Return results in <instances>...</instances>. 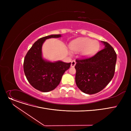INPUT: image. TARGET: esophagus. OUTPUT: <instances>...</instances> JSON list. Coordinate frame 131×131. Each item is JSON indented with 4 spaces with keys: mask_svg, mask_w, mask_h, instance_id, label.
Segmentation results:
<instances>
[{
    "mask_svg": "<svg viewBox=\"0 0 131 131\" xmlns=\"http://www.w3.org/2000/svg\"><path fill=\"white\" fill-rule=\"evenodd\" d=\"M75 65H76V61H75V60H72V62H71V66L72 67H74Z\"/></svg>",
    "mask_w": 131,
    "mask_h": 131,
    "instance_id": "1",
    "label": "esophagus"
}]
</instances>
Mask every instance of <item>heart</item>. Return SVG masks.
<instances>
[{
    "instance_id": "heart-1",
    "label": "heart",
    "mask_w": 131,
    "mask_h": 131,
    "mask_svg": "<svg viewBox=\"0 0 131 131\" xmlns=\"http://www.w3.org/2000/svg\"><path fill=\"white\" fill-rule=\"evenodd\" d=\"M100 47L97 41L88 38H79L72 41L70 43V48L74 52L81 51V55L83 57H89L97 52Z\"/></svg>"
}]
</instances>
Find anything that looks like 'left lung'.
<instances>
[{
	"instance_id": "left-lung-1",
	"label": "left lung",
	"mask_w": 131,
	"mask_h": 131,
	"mask_svg": "<svg viewBox=\"0 0 131 131\" xmlns=\"http://www.w3.org/2000/svg\"><path fill=\"white\" fill-rule=\"evenodd\" d=\"M101 42L105 48L94 56L76 60L75 82L80 90L86 94L100 92L114 77L117 54L108 43Z\"/></svg>"
}]
</instances>
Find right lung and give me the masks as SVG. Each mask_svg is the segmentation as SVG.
I'll return each instance as SVG.
<instances>
[{"label": "right lung", "instance_id": "add662e5", "mask_svg": "<svg viewBox=\"0 0 131 131\" xmlns=\"http://www.w3.org/2000/svg\"><path fill=\"white\" fill-rule=\"evenodd\" d=\"M61 37V34H51L40 38L25 57L23 68L25 77L33 88L41 92L54 90L59 85L65 72L70 67L71 63L60 60L51 62L42 57V47L46 40Z\"/></svg>", "mask_w": 131, "mask_h": 131}]
</instances>
